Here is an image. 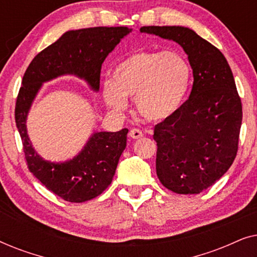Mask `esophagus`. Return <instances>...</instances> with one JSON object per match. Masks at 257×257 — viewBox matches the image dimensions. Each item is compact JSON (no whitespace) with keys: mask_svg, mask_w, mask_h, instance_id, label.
Masks as SVG:
<instances>
[{"mask_svg":"<svg viewBox=\"0 0 257 257\" xmlns=\"http://www.w3.org/2000/svg\"><path fill=\"white\" fill-rule=\"evenodd\" d=\"M144 136V133L142 132V130L139 128H132L131 131H130V137H131L132 139H139L142 138Z\"/></svg>","mask_w":257,"mask_h":257,"instance_id":"obj_1","label":"esophagus"}]
</instances>
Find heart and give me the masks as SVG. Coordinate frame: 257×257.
<instances>
[{
    "label": "heart",
    "instance_id": "1",
    "mask_svg": "<svg viewBox=\"0 0 257 257\" xmlns=\"http://www.w3.org/2000/svg\"><path fill=\"white\" fill-rule=\"evenodd\" d=\"M192 68L177 51H136L113 68L112 79L101 84L105 103L124 112L127 98H136L137 108L149 120L173 115L188 96Z\"/></svg>",
    "mask_w": 257,
    "mask_h": 257
}]
</instances>
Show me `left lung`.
I'll return each mask as SVG.
<instances>
[{
  "label": "left lung",
  "instance_id": "8db88e82",
  "mask_svg": "<svg viewBox=\"0 0 257 257\" xmlns=\"http://www.w3.org/2000/svg\"><path fill=\"white\" fill-rule=\"evenodd\" d=\"M140 33L174 41L193 70L189 98L154 127L157 175L178 194H199L215 184L236 157L242 104L233 72L219 49L185 27H143Z\"/></svg>",
  "mask_w": 257,
  "mask_h": 257
}]
</instances>
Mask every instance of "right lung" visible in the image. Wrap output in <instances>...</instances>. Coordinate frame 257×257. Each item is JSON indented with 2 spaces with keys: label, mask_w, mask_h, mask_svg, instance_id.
Here are the masks:
<instances>
[{
  "label": "right lung",
  "mask_w": 257,
  "mask_h": 257,
  "mask_svg": "<svg viewBox=\"0 0 257 257\" xmlns=\"http://www.w3.org/2000/svg\"><path fill=\"white\" fill-rule=\"evenodd\" d=\"M131 31L126 27H94L66 31L31 61L23 76L16 100L15 121L28 168L49 191L65 201L85 202L108 187L126 147L128 130L94 132L72 159L52 163L38 156L31 145L27 131L28 113L43 83L57 77L75 75L97 92L101 64Z\"/></svg>",
  "instance_id": "1"
}]
</instances>
